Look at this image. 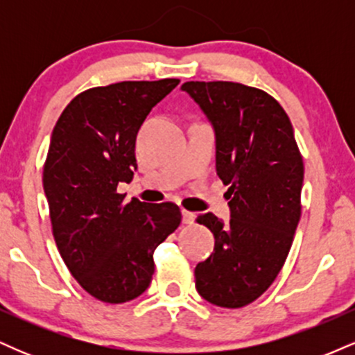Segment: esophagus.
Instances as JSON below:
<instances>
[{"label": "esophagus", "mask_w": 355, "mask_h": 355, "mask_svg": "<svg viewBox=\"0 0 355 355\" xmlns=\"http://www.w3.org/2000/svg\"><path fill=\"white\" fill-rule=\"evenodd\" d=\"M182 220H183V223H193L195 214L189 210H182Z\"/></svg>", "instance_id": "1"}]
</instances>
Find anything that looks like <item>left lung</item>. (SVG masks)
Segmentation results:
<instances>
[{
  "label": "left lung",
  "instance_id": "8db88e82",
  "mask_svg": "<svg viewBox=\"0 0 355 355\" xmlns=\"http://www.w3.org/2000/svg\"><path fill=\"white\" fill-rule=\"evenodd\" d=\"M215 132L217 175L229 185L230 222L197 218L215 237L214 254L195 267L207 302L239 309L270 287L284 267L300 220L304 162L280 103L234 81L182 85Z\"/></svg>",
  "mask_w": 355,
  "mask_h": 355
}]
</instances>
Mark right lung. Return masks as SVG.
Segmentation results:
<instances>
[{
	"label": "right lung",
	"mask_w": 355,
	"mask_h": 355,
	"mask_svg": "<svg viewBox=\"0 0 355 355\" xmlns=\"http://www.w3.org/2000/svg\"><path fill=\"white\" fill-rule=\"evenodd\" d=\"M180 83L121 81L89 88L63 110L43 168L53 237L61 259L89 295L123 304L148 288L153 252L180 225L175 203H123L120 182L137 170V133Z\"/></svg>",
	"instance_id": "obj_1"
}]
</instances>
